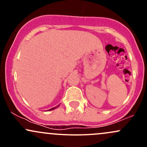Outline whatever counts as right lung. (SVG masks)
I'll use <instances>...</instances> for the list:
<instances>
[{"label":"right lung","instance_id":"obj_1","mask_svg":"<svg viewBox=\"0 0 147 147\" xmlns=\"http://www.w3.org/2000/svg\"><path fill=\"white\" fill-rule=\"evenodd\" d=\"M59 106V105H58V106H56V107H54V108H52V109H50V110H49V111H52V110H54V109H57V107H58V106Z\"/></svg>","mask_w":147,"mask_h":147}]
</instances>
